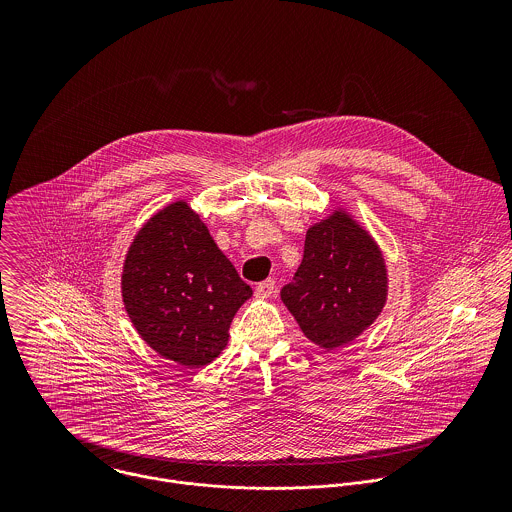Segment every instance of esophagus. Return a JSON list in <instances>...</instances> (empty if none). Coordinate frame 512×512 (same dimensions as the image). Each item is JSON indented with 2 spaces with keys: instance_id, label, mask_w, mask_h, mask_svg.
<instances>
[{
  "instance_id": "esophagus-1",
  "label": "esophagus",
  "mask_w": 512,
  "mask_h": 512,
  "mask_svg": "<svg viewBox=\"0 0 512 512\" xmlns=\"http://www.w3.org/2000/svg\"><path fill=\"white\" fill-rule=\"evenodd\" d=\"M274 288H276L274 278H268V280H264V282H260V284L256 286V295H258V297H270V295L274 293Z\"/></svg>"
}]
</instances>
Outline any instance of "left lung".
<instances>
[{"mask_svg":"<svg viewBox=\"0 0 512 512\" xmlns=\"http://www.w3.org/2000/svg\"><path fill=\"white\" fill-rule=\"evenodd\" d=\"M280 295L303 335L333 351L361 337L382 313L388 266L372 234L337 205L307 228L303 260Z\"/></svg>","mask_w":512,"mask_h":512,"instance_id":"left-lung-1","label":"left lung"}]
</instances>
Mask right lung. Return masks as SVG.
<instances>
[{
    "label": "right lung",
    "instance_id": "1",
    "mask_svg": "<svg viewBox=\"0 0 512 512\" xmlns=\"http://www.w3.org/2000/svg\"><path fill=\"white\" fill-rule=\"evenodd\" d=\"M120 286L138 335L189 370L219 357L236 311L252 297L185 199L159 209L136 232Z\"/></svg>",
    "mask_w": 512,
    "mask_h": 512
}]
</instances>
